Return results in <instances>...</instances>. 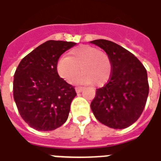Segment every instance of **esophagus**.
<instances>
[{"instance_id":"obj_1","label":"esophagus","mask_w":161,"mask_h":161,"mask_svg":"<svg viewBox=\"0 0 161 161\" xmlns=\"http://www.w3.org/2000/svg\"><path fill=\"white\" fill-rule=\"evenodd\" d=\"M75 90H76L77 92H81L83 90V87H75Z\"/></svg>"}]
</instances>
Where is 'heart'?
Instances as JSON below:
<instances>
[{"label": "heart", "instance_id": "1", "mask_svg": "<svg viewBox=\"0 0 161 161\" xmlns=\"http://www.w3.org/2000/svg\"><path fill=\"white\" fill-rule=\"evenodd\" d=\"M78 80L83 83L102 86L107 83L112 74V62L105 51L90 45H81L71 49L67 57H62L57 64V72L61 78L73 83Z\"/></svg>", "mask_w": 161, "mask_h": 161}]
</instances>
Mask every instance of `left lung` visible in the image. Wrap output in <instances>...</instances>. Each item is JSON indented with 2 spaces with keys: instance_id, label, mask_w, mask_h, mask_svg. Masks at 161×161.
I'll return each instance as SVG.
<instances>
[{
  "instance_id": "8db88e82",
  "label": "left lung",
  "mask_w": 161,
  "mask_h": 161,
  "mask_svg": "<svg viewBox=\"0 0 161 161\" xmlns=\"http://www.w3.org/2000/svg\"><path fill=\"white\" fill-rule=\"evenodd\" d=\"M91 43L102 48L112 62V76L97 89L91 109L106 126L128 127L138 120L146 106L149 93L146 69L133 53L116 43L106 40Z\"/></svg>"
}]
</instances>
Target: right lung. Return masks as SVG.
<instances>
[{
	"label": "right lung",
	"instance_id": "add662e5",
	"mask_svg": "<svg viewBox=\"0 0 161 161\" xmlns=\"http://www.w3.org/2000/svg\"><path fill=\"white\" fill-rule=\"evenodd\" d=\"M74 42L48 40L22 58L14 75L13 96L18 112L31 127L48 131L67 121L77 95L58 76L57 64Z\"/></svg>",
	"mask_w": 161,
	"mask_h": 161
}]
</instances>
